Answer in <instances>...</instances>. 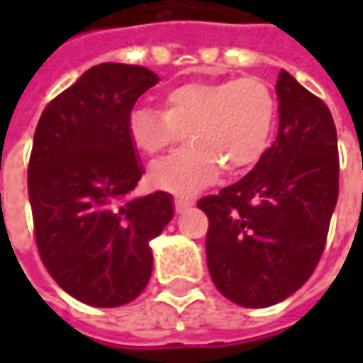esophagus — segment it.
<instances>
[{"label":"esophagus","instance_id":"obj_1","mask_svg":"<svg viewBox=\"0 0 363 363\" xmlns=\"http://www.w3.org/2000/svg\"><path fill=\"white\" fill-rule=\"evenodd\" d=\"M192 204H194V202L189 200V198H177V200H174V210H177V213H182L186 212Z\"/></svg>","mask_w":363,"mask_h":363}]
</instances>
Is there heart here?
<instances>
[{"label":"heart","instance_id":"b5f03b06","mask_svg":"<svg viewBox=\"0 0 363 363\" xmlns=\"http://www.w3.org/2000/svg\"><path fill=\"white\" fill-rule=\"evenodd\" d=\"M276 124V99L260 77L192 82L167 93L163 111L135 108L130 138L145 155H159L186 135L190 145L150 169V182L173 194H194L212 184L221 167L231 174L251 169L267 151Z\"/></svg>","mask_w":363,"mask_h":363}]
</instances>
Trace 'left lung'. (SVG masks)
Wrapping results in <instances>:
<instances>
[{"label":"left lung","mask_w":363,"mask_h":363,"mask_svg":"<svg viewBox=\"0 0 363 363\" xmlns=\"http://www.w3.org/2000/svg\"><path fill=\"white\" fill-rule=\"evenodd\" d=\"M280 126L249 174L198 208L216 288L241 307L296 294L319 262L338 200V143L328 106L281 69Z\"/></svg>","instance_id":"8db88e82"}]
</instances>
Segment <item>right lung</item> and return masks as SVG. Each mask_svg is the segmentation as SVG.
I'll list each match as a JSON object with an SVG mask.
<instances>
[{"label":"right lung","mask_w":363,"mask_h":363,"mask_svg":"<svg viewBox=\"0 0 363 363\" xmlns=\"http://www.w3.org/2000/svg\"><path fill=\"white\" fill-rule=\"evenodd\" d=\"M159 77L99 64L60 93L38 120L28 200L38 255L60 288L82 303L120 307L147 286L150 241L173 220V196L128 198L143 167L128 120Z\"/></svg>","instance_id":"obj_1"}]
</instances>
